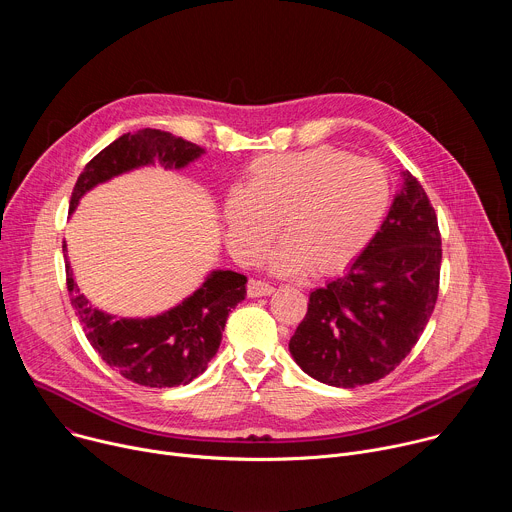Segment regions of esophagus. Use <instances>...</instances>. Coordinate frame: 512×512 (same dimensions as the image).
Masks as SVG:
<instances>
[{
    "label": "esophagus",
    "instance_id": "1",
    "mask_svg": "<svg viewBox=\"0 0 512 512\" xmlns=\"http://www.w3.org/2000/svg\"><path fill=\"white\" fill-rule=\"evenodd\" d=\"M275 291L273 285L265 283V281H259V279H251L249 285H247V294L249 298H261V296H271Z\"/></svg>",
    "mask_w": 512,
    "mask_h": 512
}]
</instances>
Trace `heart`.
Here are the masks:
<instances>
[{"label": "heart", "mask_w": 512, "mask_h": 512, "mask_svg": "<svg viewBox=\"0 0 512 512\" xmlns=\"http://www.w3.org/2000/svg\"><path fill=\"white\" fill-rule=\"evenodd\" d=\"M389 202L391 182L375 160L334 148L261 156L225 198L227 245L237 261L255 263L281 223L285 241L267 267L277 275L330 273L371 243Z\"/></svg>", "instance_id": "obj_1"}]
</instances>
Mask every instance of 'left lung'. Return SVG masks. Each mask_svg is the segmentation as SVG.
Segmentation results:
<instances>
[{
  "label": "left lung",
  "mask_w": 512,
  "mask_h": 512,
  "mask_svg": "<svg viewBox=\"0 0 512 512\" xmlns=\"http://www.w3.org/2000/svg\"><path fill=\"white\" fill-rule=\"evenodd\" d=\"M442 237L421 184L403 186L346 273L310 294L289 352L312 379L352 389L387 377L417 344L437 302Z\"/></svg>",
  "instance_id": "left-lung-1"
}]
</instances>
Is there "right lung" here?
Wrapping results in <instances>:
<instances>
[{
  "instance_id": "add662e5",
  "label": "right lung",
  "mask_w": 512,
  "mask_h": 512,
  "mask_svg": "<svg viewBox=\"0 0 512 512\" xmlns=\"http://www.w3.org/2000/svg\"><path fill=\"white\" fill-rule=\"evenodd\" d=\"M202 154L200 145L168 131L145 127L123 133L85 166L72 190L68 210L75 212L89 190L119 174L154 164L180 170ZM62 251L70 304L87 340L111 369L143 387L188 385L202 375L221 346L229 312L247 296L245 275L214 269L192 296L164 314L115 318L93 308L81 294L66 257V243Z\"/></svg>"
}]
</instances>
